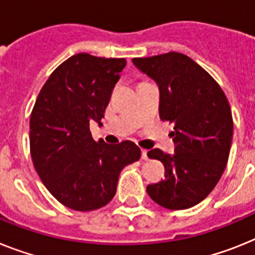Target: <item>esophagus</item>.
Returning <instances> with one entry per match:
<instances>
[{"instance_id":"esophagus-1","label":"esophagus","mask_w":255,"mask_h":255,"mask_svg":"<svg viewBox=\"0 0 255 255\" xmlns=\"http://www.w3.org/2000/svg\"><path fill=\"white\" fill-rule=\"evenodd\" d=\"M141 158H142V159H144V160L149 159V157H147V150H146V149H142V150H141Z\"/></svg>"}]
</instances>
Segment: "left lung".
Listing matches in <instances>:
<instances>
[{
    "label": "left lung",
    "instance_id": "1",
    "mask_svg": "<svg viewBox=\"0 0 255 255\" xmlns=\"http://www.w3.org/2000/svg\"><path fill=\"white\" fill-rule=\"evenodd\" d=\"M133 65L159 87V117L174 123L175 154L159 149L149 158L164 164V180L146 187L154 202L184 210L205 200L223 175L233 136V121L224 92L209 72L176 51Z\"/></svg>",
    "mask_w": 255,
    "mask_h": 255
}]
</instances>
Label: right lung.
I'll return each instance as SVG.
<instances>
[{"mask_svg": "<svg viewBox=\"0 0 255 255\" xmlns=\"http://www.w3.org/2000/svg\"><path fill=\"white\" fill-rule=\"evenodd\" d=\"M124 58L79 53L55 68L38 93L29 119V147L35 170L62 205L97 210L117 193L119 174L140 159L132 141L96 142L89 124L101 119L126 67Z\"/></svg>", "mask_w": 255, "mask_h": 255, "instance_id": "add662e5", "label": "right lung"}]
</instances>
